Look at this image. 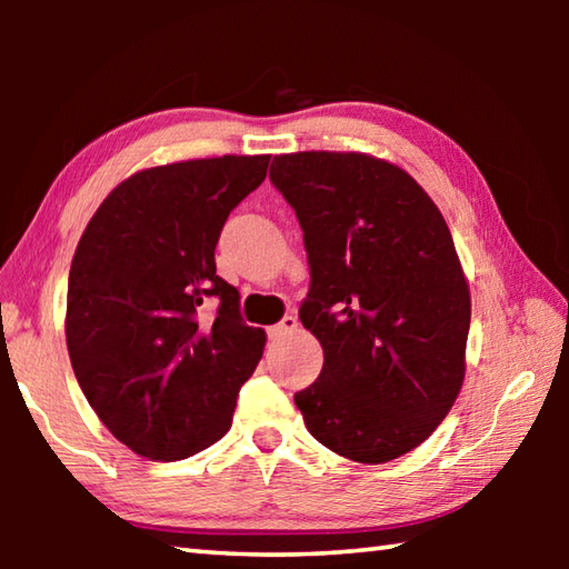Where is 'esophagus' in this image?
<instances>
[{
    "instance_id": "obj_1",
    "label": "esophagus",
    "mask_w": 569,
    "mask_h": 569,
    "mask_svg": "<svg viewBox=\"0 0 569 569\" xmlns=\"http://www.w3.org/2000/svg\"><path fill=\"white\" fill-rule=\"evenodd\" d=\"M293 331H298V319L296 316H283L281 321L268 329V336H271V339H281V336L293 333Z\"/></svg>"
}]
</instances>
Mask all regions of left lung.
Returning <instances> with one entry per match:
<instances>
[{"label":"left lung","instance_id":"obj_1","mask_svg":"<svg viewBox=\"0 0 569 569\" xmlns=\"http://www.w3.org/2000/svg\"><path fill=\"white\" fill-rule=\"evenodd\" d=\"M303 230V329L323 369L293 401L336 455L383 465L435 431L465 381L469 286L455 240L401 168L361 152H296L271 166Z\"/></svg>","mask_w":569,"mask_h":569}]
</instances>
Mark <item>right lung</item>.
I'll return each instance as SVG.
<instances>
[{
  "mask_svg": "<svg viewBox=\"0 0 569 569\" xmlns=\"http://www.w3.org/2000/svg\"><path fill=\"white\" fill-rule=\"evenodd\" d=\"M268 156L142 170L84 228L67 283V351L100 421L134 455L176 461L230 429L266 333L216 273V246Z\"/></svg>",
  "mask_w": 569,
  "mask_h": 569,
  "instance_id": "1",
  "label": "right lung"
}]
</instances>
